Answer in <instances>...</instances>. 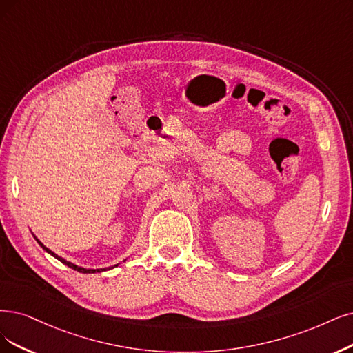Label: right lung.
<instances>
[{"instance_id": "right-lung-1", "label": "right lung", "mask_w": 353, "mask_h": 353, "mask_svg": "<svg viewBox=\"0 0 353 353\" xmlns=\"http://www.w3.org/2000/svg\"><path fill=\"white\" fill-rule=\"evenodd\" d=\"M33 237L36 239V236H34V234H33ZM36 241L39 243V245H41L42 247V249L46 252V253H49L50 256H54L55 259H58L59 260V262L61 263H63V265H67L68 268H71V269H74V270H77V272H80V273H97V272H103V270H108L106 268H104V269H85V268H81V266H77V265H74V263H71V262H68V260H65V259H62V257H59L58 254H55L54 252H52V250H49L48 249V247H45L43 244H42V241L41 240H37L36 239ZM117 265H119V263H117ZM117 265H114V266H117ZM113 266V268H114ZM109 269H112V268H109Z\"/></svg>"}]
</instances>
